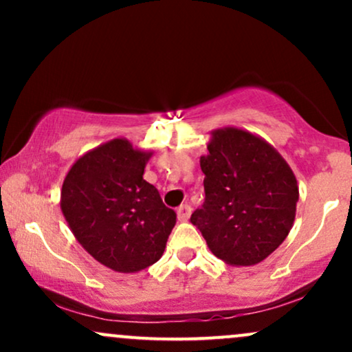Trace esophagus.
Returning a JSON list of instances; mask_svg holds the SVG:
<instances>
[{
    "mask_svg": "<svg viewBox=\"0 0 352 352\" xmlns=\"http://www.w3.org/2000/svg\"><path fill=\"white\" fill-rule=\"evenodd\" d=\"M190 213H192V208H190L187 204L180 205V207L177 208V218H179L180 221H187L190 218Z\"/></svg>",
    "mask_w": 352,
    "mask_h": 352,
    "instance_id": "obj_1",
    "label": "esophagus"
}]
</instances>
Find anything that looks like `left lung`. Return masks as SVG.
Instances as JSON below:
<instances>
[{"label": "left lung", "instance_id": "1", "mask_svg": "<svg viewBox=\"0 0 352 352\" xmlns=\"http://www.w3.org/2000/svg\"><path fill=\"white\" fill-rule=\"evenodd\" d=\"M207 151L200 157L205 201L190 221L227 265L261 263L293 227L296 177L272 144L245 129H215Z\"/></svg>", "mask_w": 352, "mask_h": 352}]
</instances>
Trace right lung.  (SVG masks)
Here are the masks:
<instances>
[{"mask_svg": "<svg viewBox=\"0 0 352 352\" xmlns=\"http://www.w3.org/2000/svg\"><path fill=\"white\" fill-rule=\"evenodd\" d=\"M151 151L112 139L80 155L60 188L72 235L100 265L137 273L160 260L177 215L144 180Z\"/></svg>", "mask_w": 352, "mask_h": 352, "instance_id": "right-lung-1", "label": "right lung"}]
</instances>
